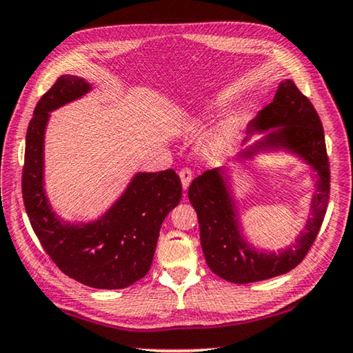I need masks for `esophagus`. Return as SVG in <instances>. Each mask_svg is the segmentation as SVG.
I'll return each instance as SVG.
<instances>
[{
  "mask_svg": "<svg viewBox=\"0 0 353 353\" xmlns=\"http://www.w3.org/2000/svg\"><path fill=\"white\" fill-rule=\"evenodd\" d=\"M179 177H181V181H182V188L183 190H188V187H190V183H191V179H193V174H191V171L190 170H181V172H179Z\"/></svg>",
  "mask_w": 353,
  "mask_h": 353,
  "instance_id": "34e87169",
  "label": "esophagus"
}]
</instances>
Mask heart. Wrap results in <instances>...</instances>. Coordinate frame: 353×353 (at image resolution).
Here are the masks:
<instances>
[{
    "label": "heart",
    "instance_id": "obj_1",
    "mask_svg": "<svg viewBox=\"0 0 353 353\" xmlns=\"http://www.w3.org/2000/svg\"><path fill=\"white\" fill-rule=\"evenodd\" d=\"M238 126H240V115H238L236 112L229 113V115L221 119L218 126L207 135V139L202 143V152L210 159L223 157V155L229 152L230 148L234 146Z\"/></svg>",
    "mask_w": 353,
    "mask_h": 353
}]
</instances>
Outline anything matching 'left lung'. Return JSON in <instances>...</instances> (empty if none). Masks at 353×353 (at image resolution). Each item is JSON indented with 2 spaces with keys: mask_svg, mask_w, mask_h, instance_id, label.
Returning a JSON list of instances; mask_svg holds the SVG:
<instances>
[{
  "mask_svg": "<svg viewBox=\"0 0 353 353\" xmlns=\"http://www.w3.org/2000/svg\"><path fill=\"white\" fill-rule=\"evenodd\" d=\"M254 134L259 141L250 142ZM294 155L312 171L314 194L303 230L288 246L277 250L256 248L244 232L234 191L230 166H219L196 177L188 199L198 213L201 246L210 270L232 283H252L277 277L296 268L314 243L325 216L330 193V170L324 129L313 104L291 79H283L272 103L249 123L243 149L232 163L252 162L260 155Z\"/></svg>",
  "mask_w": 353,
  "mask_h": 353,
  "instance_id": "obj_1",
  "label": "left lung"
}]
</instances>
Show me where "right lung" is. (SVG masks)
<instances>
[{"instance_id": "right-lung-1", "label": "right lung", "mask_w": 353, "mask_h": 353, "mask_svg": "<svg viewBox=\"0 0 353 353\" xmlns=\"http://www.w3.org/2000/svg\"><path fill=\"white\" fill-rule=\"evenodd\" d=\"M93 90L63 74L35 105L26 132L23 201L35 235L63 274L98 290H121L148 274L163 219L182 198L172 170L135 172L121 196L97 219L68 221L52 210L45 190V134L51 112Z\"/></svg>"}]
</instances>
